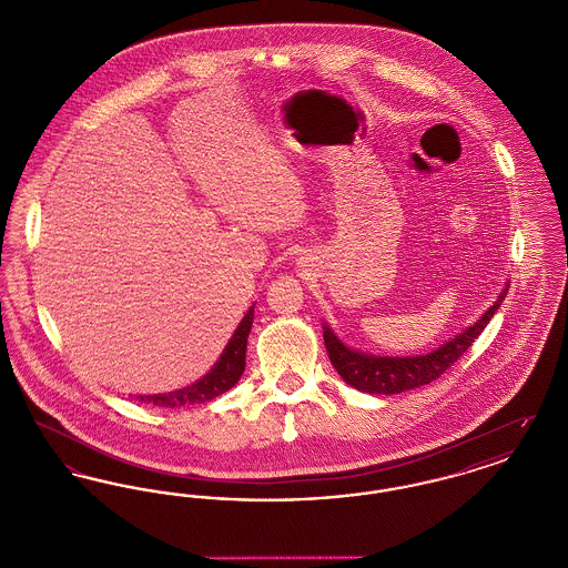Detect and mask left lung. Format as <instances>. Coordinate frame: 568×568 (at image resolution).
Returning a JSON list of instances; mask_svg holds the SVG:
<instances>
[{
  "mask_svg": "<svg viewBox=\"0 0 568 568\" xmlns=\"http://www.w3.org/2000/svg\"><path fill=\"white\" fill-rule=\"evenodd\" d=\"M507 283L496 296V302L486 313L468 327H464L454 338L436 347L434 352L424 355H373V353L357 352L347 347L329 325L324 324V343L329 362L336 373L345 378L347 385L355 387L364 394H400L422 385L433 383L440 377L458 357L475 343V338L486 329L489 320L498 311L500 302L507 296Z\"/></svg>",
  "mask_w": 568,
  "mask_h": 568,
  "instance_id": "8db88e82",
  "label": "left lung"
}]
</instances>
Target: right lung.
<instances>
[{"instance_id":"obj_1","label":"right lung","mask_w":568,"mask_h":568,"mask_svg":"<svg viewBox=\"0 0 568 568\" xmlns=\"http://www.w3.org/2000/svg\"><path fill=\"white\" fill-rule=\"evenodd\" d=\"M253 308L244 313L243 322L234 329L232 338L227 341L225 349L219 355L213 368L191 383L187 387L168 392V394H149V396H132L138 403L144 405L163 406V408H179V406L202 405L216 396L232 389L244 373V357H246V338L253 325Z\"/></svg>"}]
</instances>
